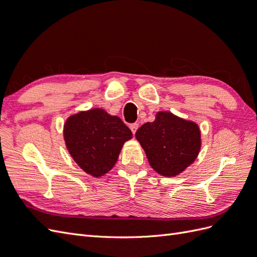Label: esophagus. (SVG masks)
<instances>
[{"instance_id":"34e87169","label":"esophagus","mask_w":257,"mask_h":257,"mask_svg":"<svg viewBox=\"0 0 257 257\" xmlns=\"http://www.w3.org/2000/svg\"><path fill=\"white\" fill-rule=\"evenodd\" d=\"M130 128H131V131H132V133L135 134V133H136V131H137V128H138V123H133V124H131V125H130Z\"/></svg>"}]
</instances>
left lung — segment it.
Instances as JSON below:
<instances>
[{"label":"left lung","instance_id":"8db88e82","mask_svg":"<svg viewBox=\"0 0 257 257\" xmlns=\"http://www.w3.org/2000/svg\"><path fill=\"white\" fill-rule=\"evenodd\" d=\"M135 136L151 167L165 177L181 174L196 160L201 147L197 124L169 111L158 112L155 120L143 124Z\"/></svg>","mask_w":257,"mask_h":257}]
</instances>
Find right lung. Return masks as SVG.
<instances>
[{"label": "right lung", "mask_w": 257, "mask_h": 257, "mask_svg": "<svg viewBox=\"0 0 257 257\" xmlns=\"http://www.w3.org/2000/svg\"><path fill=\"white\" fill-rule=\"evenodd\" d=\"M63 135L74 161L84 173L95 178L114 166L124 143L133 136L119 116L100 108L68 116Z\"/></svg>", "instance_id": "obj_1"}]
</instances>
